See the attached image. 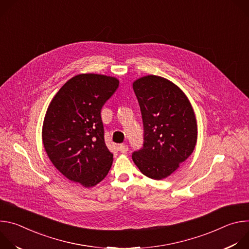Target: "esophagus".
<instances>
[{
  "instance_id": "esophagus-1",
  "label": "esophagus",
  "mask_w": 249,
  "mask_h": 249,
  "mask_svg": "<svg viewBox=\"0 0 249 249\" xmlns=\"http://www.w3.org/2000/svg\"><path fill=\"white\" fill-rule=\"evenodd\" d=\"M128 150H129V148H128V146L125 145V144H121V145L119 146V151H120L122 154H126V153L128 152Z\"/></svg>"
}]
</instances>
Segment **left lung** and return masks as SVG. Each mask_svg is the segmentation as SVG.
<instances>
[{
	"label": "left lung",
	"instance_id": "1",
	"mask_svg": "<svg viewBox=\"0 0 249 249\" xmlns=\"http://www.w3.org/2000/svg\"><path fill=\"white\" fill-rule=\"evenodd\" d=\"M144 125L143 148L132 155L140 171L152 179L169 176L193 153L197 122L185 93L154 75L133 83Z\"/></svg>",
	"mask_w": 249,
	"mask_h": 249
}]
</instances>
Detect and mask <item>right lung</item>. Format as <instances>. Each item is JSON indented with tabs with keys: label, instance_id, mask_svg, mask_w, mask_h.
Listing matches in <instances>:
<instances>
[{
	"label": "right lung",
	"instance_id": "1",
	"mask_svg": "<svg viewBox=\"0 0 249 249\" xmlns=\"http://www.w3.org/2000/svg\"><path fill=\"white\" fill-rule=\"evenodd\" d=\"M118 86L114 77L77 75L59 89L45 114L42 141L48 158L69 180L87 188L104 179L112 165L100 112Z\"/></svg>",
	"mask_w": 249,
	"mask_h": 249
}]
</instances>
